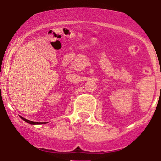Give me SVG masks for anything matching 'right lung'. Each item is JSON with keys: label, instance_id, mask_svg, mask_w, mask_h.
Wrapping results in <instances>:
<instances>
[{"label": "right lung", "instance_id": "add662e5", "mask_svg": "<svg viewBox=\"0 0 161 161\" xmlns=\"http://www.w3.org/2000/svg\"><path fill=\"white\" fill-rule=\"evenodd\" d=\"M20 118H22V119L23 120H25V122L28 123H30V124H32V125H36V124H42V123H40V122H33V121H30V120H28L27 119H25V118H24L23 117H22V116H20Z\"/></svg>", "mask_w": 161, "mask_h": 161}]
</instances>
